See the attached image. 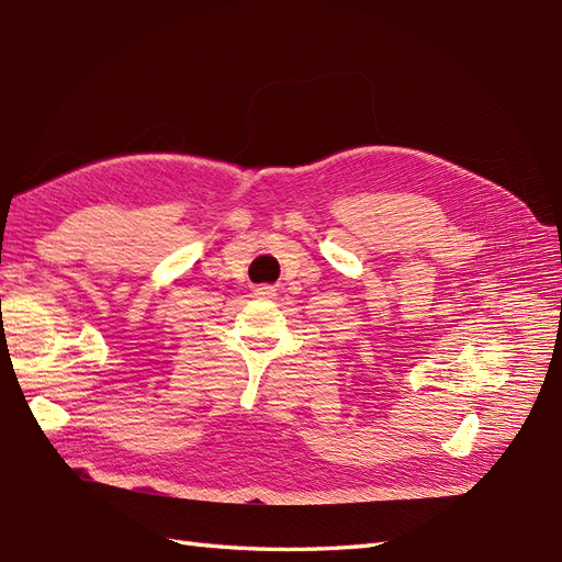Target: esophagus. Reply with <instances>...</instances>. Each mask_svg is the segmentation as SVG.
I'll list each match as a JSON object with an SVG mask.
<instances>
[{"mask_svg":"<svg viewBox=\"0 0 562 562\" xmlns=\"http://www.w3.org/2000/svg\"><path fill=\"white\" fill-rule=\"evenodd\" d=\"M256 296L258 299H276V286H272V284H258L256 286Z\"/></svg>","mask_w":562,"mask_h":562,"instance_id":"obj_1","label":"esophagus"}]
</instances>
